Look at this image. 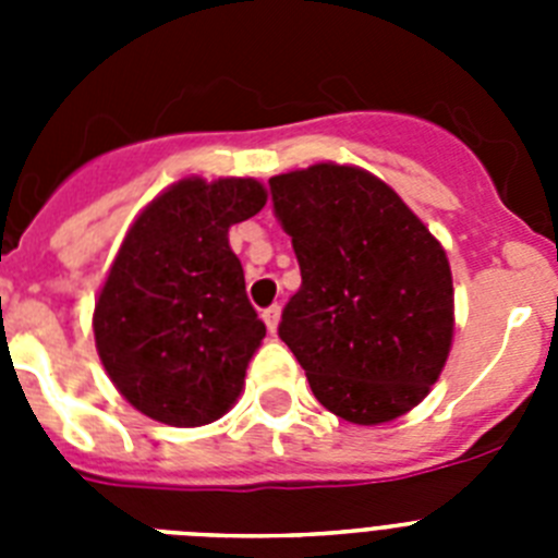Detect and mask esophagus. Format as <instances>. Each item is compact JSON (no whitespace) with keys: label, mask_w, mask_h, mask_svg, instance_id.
<instances>
[{"label":"esophagus","mask_w":558,"mask_h":558,"mask_svg":"<svg viewBox=\"0 0 558 558\" xmlns=\"http://www.w3.org/2000/svg\"><path fill=\"white\" fill-rule=\"evenodd\" d=\"M279 318H282V307H279V304H270V307L263 310V322H265V327H268V332H276V327H279Z\"/></svg>","instance_id":"esophagus-1"}]
</instances>
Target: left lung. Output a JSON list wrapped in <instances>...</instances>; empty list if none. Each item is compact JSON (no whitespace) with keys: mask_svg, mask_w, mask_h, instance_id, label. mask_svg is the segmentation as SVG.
<instances>
[{"mask_svg":"<svg viewBox=\"0 0 558 558\" xmlns=\"http://www.w3.org/2000/svg\"><path fill=\"white\" fill-rule=\"evenodd\" d=\"M268 184L302 268L279 338L315 399L354 425L416 408L452 343V274L441 243L360 167L329 161Z\"/></svg>","mask_w":558,"mask_h":558,"instance_id":"8db88e82","label":"left lung"}]
</instances>
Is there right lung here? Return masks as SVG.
<instances>
[{"label":"right lung","mask_w":558,"mask_h":558,"mask_svg":"<svg viewBox=\"0 0 558 558\" xmlns=\"http://www.w3.org/2000/svg\"><path fill=\"white\" fill-rule=\"evenodd\" d=\"M265 201L254 179H184L128 229L95 304V340L117 391L145 416L209 425L243 391L265 324L229 229Z\"/></svg>","instance_id":"1"}]
</instances>
